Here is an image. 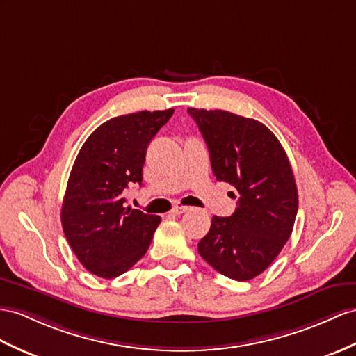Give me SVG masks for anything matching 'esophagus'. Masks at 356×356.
Returning a JSON list of instances; mask_svg holds the SVG:
<instances>
[{"mask_svg": "<svg viewBox=\"0 0 356 356\" xmlns=\"http://www.w3.org/2000/svg\"><path fill=\"white\" fill-rule=\"evenodd\" d=\"M186 211H188L187 207H173V208H172V213L175 214V216H179V214H183V213H186Z\"/></svg>", "mask_w": 356, "mask_h": 356, "instance_id": "obj_1", "label": "esophagus"}]
</instances>
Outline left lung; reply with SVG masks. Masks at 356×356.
Wrapping results in <instances>:
<instances>
[{"instance_id": "obj_1", "label": "left lung", "mask_w": 356, "mask_h": 356, "mask_svg": "<svg viewBox=\"0 0 356 356\" xmlns=\"http://www.w3.org/2000/svg\"><path fill=\"white\" fill-rule=\"evenodd\" d=\"M202 133L218 181L237 190L229 218L213 216L197 252L219 273L249 281L263 273L291 236L298 188L287 154L261 122L225 110L187 108Z\"/></svg>"}]
</instances>
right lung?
<instances>
[{"label":"right lung","mask_w":356,"mask_h":356,"mask_svg":"<svg viewBox=\"0 0 356 356\" xmlns=\"http://www.w3.org/2000/svg\"><path fill=\"white\" fill-rule=\"evenodd\" d=\"M173 108L113 118L81 146L67 179L62 227L80 263L99 278L129 270L146 250L160 216L125 207L128 184H142L145 155Z\"/></svg>","instance_id":"right-lung-1"}]
</instances>
